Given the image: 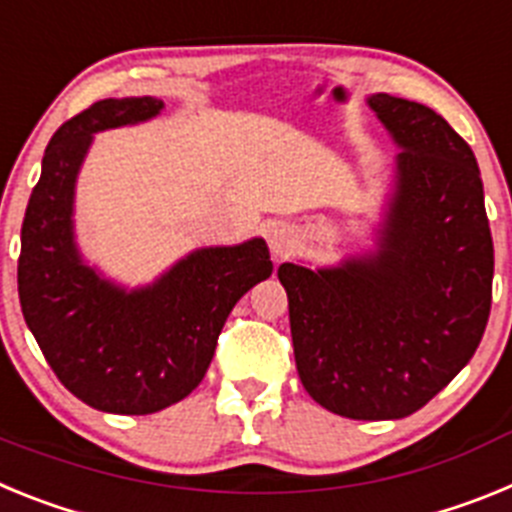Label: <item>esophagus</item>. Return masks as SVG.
<instances>
[{
  "instance_id": "1",
  "label": "esophagus",
  "mask_w": 512,
  "mask_h": 512,
  "mask_svg": "<svg viewBox=\"0 0 512 512\" xmlns=\"http://www.w3.org/2000/svg\"><path fill=\"white\" fill-rule=\"evenodd\" d=\"M266 241H269V251L274 261H279L289 251V246L295 243V228L287 223H271L266 228Z\"/></svg>"
}]
</instances>
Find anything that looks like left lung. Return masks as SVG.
<instances>
[{
	"label": "left lung",
	"mask_w": 512,
	"mask_h": 512,
	"mask_svg": "<svg viewBox=\"0 0 512 512\" xmlns=\"http://www.w3.org/2000/svg\"><path fill=\"white\" fill-rule=\"evenodd\" d=\"M400 148L372 248L338 264L287 261L297 374L354 420L415 413L469 364L492 302L490 223L472 148L425 104L369 94Z\"/></svg>",
	"instance_id": "1"
}]
</instances>
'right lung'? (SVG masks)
I'll list each match as a JSON object with an SVG mask.
<instances>
[{
	"label": "right lung",
	"instance_id": "add662e5",
	"mask_svg": "<svg viewBox=\"0 0 512 512\" xmlns=\"http://www.w3.org/2000/svg\"><path fill=\"white\" fill-rule=\"evenodd\" d=\"M156 97L102 99L63 122L22 220L20 305L45 361L71 395L115 415H148L202 382L235 302L271 277L264 238L189 251L161 277L125 287L76 243L79 171L94 135L161 115Z\"/></svg>",
	"mask_w": 512,
	"mask_h": 512
}]
</instances>
